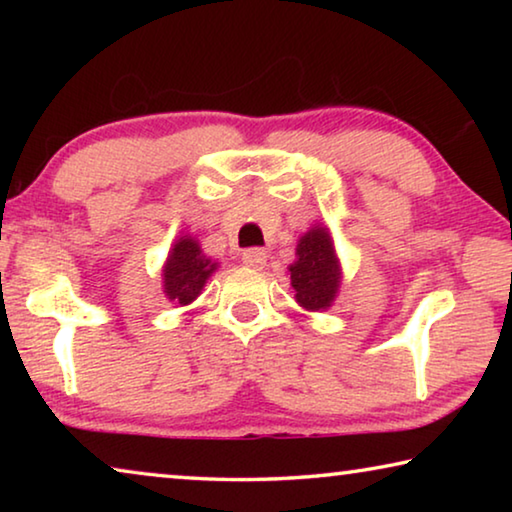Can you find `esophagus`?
I'll list each match as a JSON object with an SVG mask.
<instances>
[{"label":"esophagus","mask_w":512,"mask_h":512,"mask_svg":"<svg viewBox=\"0 0 512 512\" xmlns=\"http://www.w3.org/2000/svg\"><path fill=\"white\" fill-rule=\"evenodd\" d=\"M266 250L264 248H248L241 253V259H244V264L250 268H264L266 264Z\"/></svg>","instance_id":"34e87169"}]
</instances>
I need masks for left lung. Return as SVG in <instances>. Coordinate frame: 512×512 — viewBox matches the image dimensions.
<instances>
[{
	"label": "left lung",
	"instance_id": "left-lung-1",
	"mask_svg": "<svg viewBox=\"0 0 512 512\" xmlns=\"http://www.w3.org/2000/svg\"><path fill=\"white\" fill-rule=\"evenodd\" d=\"M296 262L289 266L291 287L305 309H327L339 289V264L325 228L309 230L300 239Z\"/></svg>",
	"mask_w": 512,
	"mask_h": 512
}]
</instances>
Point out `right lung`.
<instances>
[{
	"label": "right lung",
	"instance_id": "obj_1",
	"mask_svg": "<svg viewBox=\"0 0 512 512\" xmlns=\"http://www.w3.org/2000/svg\"><path fill=\"white\" fill-rule=\"evenodd\" d=\"M216 264L201 253V246L192 237H183L173 246L164 266V293L178 305H189L210 277Z\"/></svg>",
	"mask_w": 512,
	"mask_h": 512
}]
</instances>
